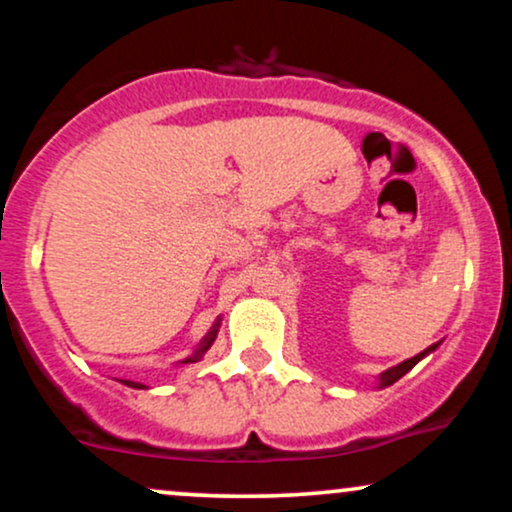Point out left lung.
I'll return each instance as SVG.
<instances>
[{
    "mask_svg": "<svg viewBox=\"0 0 512 512\" xmlns=\"http://www.w3.org/2000/svg\"><path fill=\"white\" fill-rule=\"evenodd\" d=\"M436 349H438V344H431V346H428V349H426V351H421V354H416L414 358H407V361L397 363V366L387 368V370H385V373H380V378H378V387H380V390H383V387H390L392 383H397V380H399V378H402V375H404V373H409V370H411V368H414V366H416V363H419V361H421V358H424V356H428V354H431V351H436Z\"/></svg>",
    "mask_w": 512,
    "mask_h": 512,
    "instance_id": "obj_1",
    "label": "left lung"
}]
</instances>
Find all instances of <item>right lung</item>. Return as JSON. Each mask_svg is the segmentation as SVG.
Returning <instances> with one entry per match:
<instances>
[{"label":"right lung","mask_w":512,"mask_h":512,"mask_svg":"<svg viewBox=\"0 0 512 512\" xmlns=\"http://www.w3.org/2000/svg\"><path fill=\"white\" fill-rule=\"evenodd\" d=\"M219 327H221V317H219V320L214 322V325H211V330L207 332V337H204L202 342H199L197 349L192 351V354L187 356V358H182V361H180L182 366H187V363H197L199 358H202L204 354H207V351H209V346L214 344L216 334H219ZM120 383H125L127 387H134V390H146V385H142V383H134V380H120Z\"/></svg>","instance_id":"1"}]
</instances>
